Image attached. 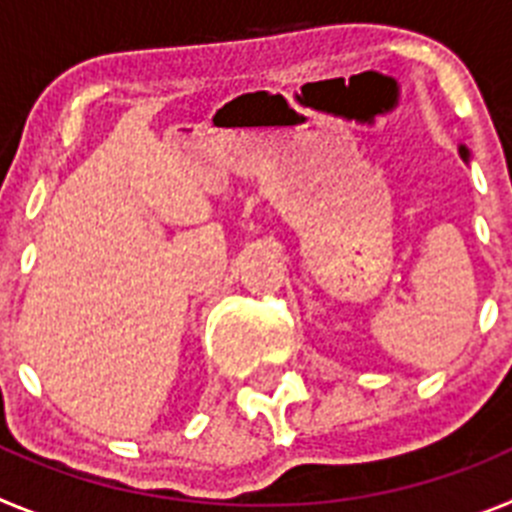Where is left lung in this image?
Segmentation results:
<instances>
[{
    "mask_svg": "<svg viewBox=\"0 0 512 512\" xmlns=\"http://www.w3.org/2000/svg\"><path fill=\"white\" fill-rule=\"evenodd\" d=\"M459 153H461V158H464V161H469V151H467V146H461V148H459Z\"/></svg>",
    "mask_w": 512,
    "mask_h": 512,
    "instance_id": "left-lung-1",
    "label": "left lung"
}]
</instances>
